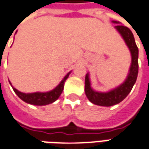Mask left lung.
I'll return each instance as SVG.
<instances>
[{"label": "left lung", "mask_w": 149, "mask_h": 149, "mask_svg": "<svg viewBox=\"0 0 149 149\" xmlns=\"http://www.w3.org/2000/svg\"><path fill=\"white\" fill-rule=\"evenodd\" d=\"M114 23H118V22L114 21ZM115 28L121 34L123 39L125 40L127 45L132 53V65L130 68V72L123 84H122L118 88L111 90L108 93H98L93 91L90 87L89 75L85 76V92L86 97L92 103L102 106V107H111L121 102L129 94L132 89L133 85L136 83L139 64H138V56H139V50L136 44V41L133 36L132 32L128 27L123 25H117Z\"/></svg>", "instance_id": "8db88e82"}]
</instances>
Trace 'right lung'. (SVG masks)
Returning <instances> with one entry per match:
<instances>
[{
  "mask_svg": "<svg viewBox=\"0 0 149 149\" xmlns=\"http://www.w3.org/2000/svg\"><path fill=\"white\" fill-rule=\"evenodd\" d=\"M69 74H70V72L68 73L64 77V79L62 80V81L60 82V85H58L56 89L50 91V92L24 93H22L20 91H18V90H17L13 87V91L16 93L17 95L24 102H26L27 103L32 104V105H35V106H44V105L52 103L59 98V97L60 96V94L62 93L63 90H64V82L67 80Z\"/></svg>",
  "mask_w": 149,
  "mask_h": 149,
  "instance_id": "right-lung-1",
  "label": "right lung"
}]
</instances>
